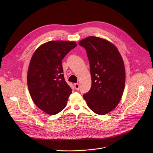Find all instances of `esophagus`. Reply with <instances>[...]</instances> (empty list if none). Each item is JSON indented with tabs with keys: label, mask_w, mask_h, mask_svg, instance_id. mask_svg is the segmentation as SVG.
I'll return each mask as SVG.
<instances>
[{
	"label": "esophagus",
	"mask_w": 153,
	"mask_h": 153,
	"mask_svg": "<svg viewBox=\"0 0 153 153\" xmlns=\"http://www.w3.org/2000/svg\"><path fill=\"white\" fill-rule=\"evenodd\" d=\"M74 86H75V89L76 90H79V89H80V85L78 84V83H76V84H74Z\"/></svg>",
	"instance_id": "34e87169"
}]
</instances>
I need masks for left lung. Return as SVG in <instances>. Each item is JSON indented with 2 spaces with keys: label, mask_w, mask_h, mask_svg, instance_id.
<instances>
[{
  "label": "left lung",
  "mask_w": 153,
  "mask_h": 153,
  "mask_svg": "<svg viewBox=\"0 0 153 153\" xmlns=\"http://www.w3.org/2000/svg\"><path fill=\"white\" fill-rule=\"evenodd\" d=\"M78 44L86 50L92 80L91 89L83 97L94 113L105 115L116 107L123 96V60L117 48L106 39L89 36Z\"/></svg>",
  "instance_id": "left-lung-1"
}]
</instances>
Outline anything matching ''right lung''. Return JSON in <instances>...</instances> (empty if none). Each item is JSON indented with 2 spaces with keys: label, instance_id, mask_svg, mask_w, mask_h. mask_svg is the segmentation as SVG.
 <instances>
[{
  "label": "right lung",
  "instance_id": "obj_1",
  "mask_svg": "<svg viewBox=\"0 0 153 153\" xmlns=\"http://www.w3.org/2000/svg\"><path fill=\"white\" fill-rule=\"evenodd\" d=\"M76 47L74 41H50L41 45L31 58L27 73L29 91L36 106L48 114L62 110L71 94L64 79L62 61Z\"/></svg>",
  "mask_w": 153,
  "mask_h": 153
}]
</instances>
